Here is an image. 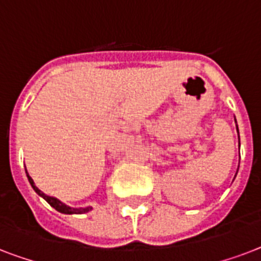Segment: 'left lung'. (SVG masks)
Wrapping results in <instances>:
<instances>
[{
    "instance_id": "obj_1",
    "label": "left lung",
    "mask_w": 261,
    "mask_h": 261,
    "mask_svg": "<svg viewBox=\"0 0 261 261\" xmlns=\"http://www.w3.org/2000/svg\"><path fill=\"white\" fill-rule=\"evenodd\" d=\"M237 131H239V127H237Z\"/></svg>"
}]
</instances>
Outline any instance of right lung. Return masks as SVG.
<instances>
[{"label": "right lung", "instance_id": "obj_1", "mask_svg": "<svg viewBox=\"0 0 261 261\" xmlns=\"http://www.w3.org/2000/svg\"><path fill=\"white\" fill-rule=\"evenodd\" d=\"M27 177H28V181H30V184L32 186V188H34V191L36 192V194L39 195V196H42L44 200H46L48 204H50L51 207H54L55 210L59 211V213H62V214H85V213H88V211L92 210V207H80V208H74V207H70V206H66L65 203H62L59 199L54 198V196H48V195L43 194L42 191L39 190L38 187L35 186L34 180H32V177H31L30 174H28V172H27Z\"/></svg>", "mask_w": 261, "mask_h": 261}]
</instances>
